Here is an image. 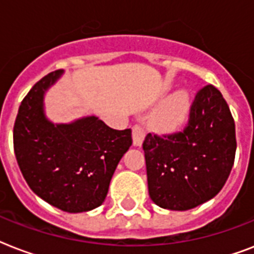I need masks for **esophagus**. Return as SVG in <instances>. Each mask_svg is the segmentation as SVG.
<instances>
[{"label":"esophagus","mask_w":254,"mask_h":254,"mask_svg":"<svg viewBox=\"0 0 254 254\" xmlns=\"http://www.w3.org/2000/svg\"><path fill=\"white\" fill-rule=\"evenodd\" d=\"M146 135V129L141 125H134L133 127V143L135 146H141Z\"/></svg>","instance_id":"1"}]
</instances>
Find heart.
Wrapping results in <instances>:
<instances>
[{
  "instance_id": "b5f03b06",
  "label": "heart",
  "mask_w": 254,
  "mask_h": 254,
  "mask_svg": "<svg viewBox=\"0 0 254 254\" xmlns=\"http://www.w3.org/2000/svg\"><path fill=\"white\" fill-rule=\"evenodd\" d=\"M190 113V97L186 92L175 93L155 116V127L162 131H174L185 124Z\"/></svg>"
}]
</instances>
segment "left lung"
<instances>
[{"label":"left lung","mask_w":254,"mask_h":254,"mask_svg":"<svg viewBox=\"0 0 254 254\" xmlns=\"http://www.w3.org/2000/svg\"><path fill=\"white\" fill-rule=\"evenodd\" d=\"M142 147L151 200L173 211L195 208L216 196L231 174L235 120L220 91L204 85L195 95L183 130L149 133Z\"/></svg>","instance_id":"8db88e82"}]
</instances>
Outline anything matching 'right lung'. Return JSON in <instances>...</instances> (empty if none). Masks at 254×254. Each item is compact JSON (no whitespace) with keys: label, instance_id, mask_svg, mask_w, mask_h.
<instances>
[{"label":"right lung","instance_id":"obj_1","mask_svg":"<svg viewBox=\"0 0 254 254\" xmlns=\"http://www.w3.org/2000/svg\"><path fill=\"white\" fill-rule=\"evenodd\" d=\"M62 75L50 72L22 100L13 143L27 185L49 204L85 212L103 204L120 159L131 146V130H116L95 116L54 125L43 113V95Z\"/></svg>","mask_w":254,"mask_h":254}]
</instances>
